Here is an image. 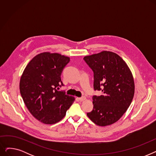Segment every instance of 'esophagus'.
Segmentation results:
<instances>
[{"label": "esophagus", "instance_id": "esophagus-1", "mask_svg": "<svg viewBox=\"0 0 156 156\" xmlns=\"http://www.w3.org/2000/svg\"><path fill=\"white\" fill-rule=\"evenodd\" d=\"M79 100L80 101H85L86 100V97H80L79 98Z\"/></svg>", "mask_w": 156, "mask_h": 156}]
</instances>
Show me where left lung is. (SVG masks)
Listing matches in <instances>:
<instances>
[{
    "mask_svg": "<svg viewBox=\"0 0 156 156\" xmlns=\"http://www.w3.org/2000/svg\"><path fill=\"white\" fill-rule=\"evenodd\" d=\"M94 72V90L102 91L92 97L94 108L87 114L101 126L118 121L129 108L134 96V80L126 62L118 54L102 51L83 58Z\"/></svg>",
    "mask_w": 156,
    "mask_h": 156,
    "instance_id": "obj_1",
    "label": "left lung"
}]
</instances>
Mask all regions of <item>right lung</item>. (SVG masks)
Wrapping results in <instances>:
<instances>
[{
    "label": "right lung",
    "instance_id": "obj_1",
    "mask_svg": "<svg viewBox=\"0 0 156 156\" xmlns=\"http://www.w3.org/2000/svg\"><path fill=\"white\" fill-rule=\"evenodd\" d=\"M69 57L59 54L41 53L24 69L20 89L30 113L44 124H55L66 115L75 97L58 91L63 86L61 76Z\"/></svg>",
    "mask_w": 156,
    "mask_h": 156
}]
</instances>
